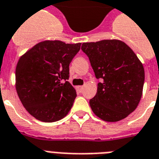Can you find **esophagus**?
Segmentation results:
<instances>
[{"mask_svg":"<svg viewBox=\"0 0 159 159\" xmlns=\"http://www.w3.org/2000/svg\"><path fill=\"white\" fill-rule=\"evenodd\" d=\"M77 91H80V92H82V90H83V86H78L77 87Z\"/></svg>","mask_w":159,"mask_h":159,"instance_id":"obj_1","label":"esophagus"}]
</instances>
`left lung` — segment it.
<instances>
[{
	"instance_id": "obj_1",
	"label": "left lung",
	"mask_w": 159,
	"mask_h": 159,
	"mask_svg": "<svg viewBox=\"0 0 159 159\" xmlns=\"http://www.w3.org/2000/svg\"><path fill=\"white\" fill-rule=\"evenodd\" d=\"M82 50L89 57L98 83L90 100L93 113L105 122H118L137 108L143 93L144 69L137 55L117 39L84 42Z\"/></svg>"
}]
</instances>
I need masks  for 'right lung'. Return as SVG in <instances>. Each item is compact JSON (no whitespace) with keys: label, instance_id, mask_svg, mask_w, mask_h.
<instances>
[{"label":"right lung","instance_id":"obj_1","mask_svg":"<svg viewBox=\"0 0 159 159\" xmlns=\"http://www.w3.org/2000/svg\"><path fill=\"white\" fill-rule=\"evenodd\" d=\"M81 44L46 40L19 58L15 69V88L26 110L36 119L56 122L70 111L77 93L67 81L69 64Z\"/></svg>","mask_w":159,"mask_h":159}]
</instances>
